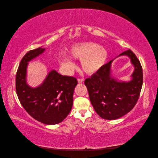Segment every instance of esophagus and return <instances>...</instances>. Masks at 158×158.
Here are the masks:
<instances>
[{"instance_id": "1", "label": "esophagus", "mask_w": 158, "mask_h": 158, "mask_svg": "<svg viewBox=\"0 0 158 158\" xmlns=\"http://www.w3.org/2000/svg\"><path fill=\"white\" fill-rule=\"evenodd\" d=\"M84 82V79L83 78H78V83H82Z\"/></svg>"}]
</instances>
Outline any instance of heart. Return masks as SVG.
<instances>
[{
  "mask_svg": "<svg viewBox=\"0 0 158 158\" xmlns=\"http://www.w3.org/2000/svg\"><path fill=\"white\" fill-rule=\"evenodd\" d=\"M70 55L75 59L82 60L83 70L88 74L96 73L106 63L107 52L103 47L93 43H83L75 45L70 50ZM61 64L68 71L73 70L74 64L68 57H64Z\"/></svg>",
  "mask_w": 158,
  "mask_h": 158,
  "instance_id": "obj_1",
  "label": "heart"
}]
</instances>
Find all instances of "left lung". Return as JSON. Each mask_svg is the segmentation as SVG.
Listing matches in <instances>:
<instances>
[{"mask_svg": "<svg viewBox=\"0 0 158 158\" xmlns=\"http://www.w3.org/2000/svg\"><path fill=\"white\" fill-rule=\"evenodd\" d=\"M121 55L130 57L135 66L130 82H118L111 77L113 60L104 64L84 81L95 112L107 120H114L131 111L138 102L142 86V68L136 55L128 49L119 55Z\"/></svg>", "mask_w": 158, "mask_h": 158, "instance_id": "1", "label": "left lung"}]
</instances>
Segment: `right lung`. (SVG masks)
Masks as SVG:
<instances>
[{
	"instance_id": "add662e5",
	"label": "right lung",
	"mask_w": 158,
	"mask_h": 158,
	"mask_svg": "<svg viewBox=\"0 0 158 158\" xmlns=\"http://www.w3.org/2000/svg\"><path fill=\"white\" fill-rule=\"evenodd\" d=\"M45 49L28 51L23 56L16 76V90L22 107L35 120L46 125H56L63 121L71 111L73 94L77 79L62 76L52 70L39 87L33 88L26 83L28 62L39 56Z\"/></svg>"
}]
</instances>
